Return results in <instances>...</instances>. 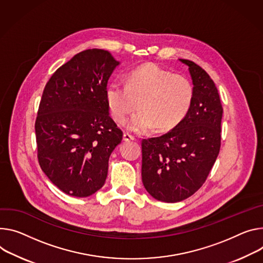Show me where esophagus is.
Returning a JSON list of instances; mask_svg holds the SVG:
<instances>
[{"instance_id":"34e87169","label":"esophagus","mask_w":263,"mask_h":263,"mask_svg":"<svg viewBox=\"0 0 263 263\" xmlns=\"http://www.w3.org/2000/svg\"><path fill=\"white\" fill-rule=\"evenodd\" d=\"M134 139H135V136L132 135V134H130L129 132H125V133H124V140L129 141V140H134Z\"/></svg>"}]
</instances>
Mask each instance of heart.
I'll use <instances>...</instances> for the list:
<instances>
[{
	"label": "heart",
	"mask_w": 263,
	"mask_h": 263,
	"mask_svg": "<svg viewBox=\"0 0 263 263\" xmlns=\"http://www.w3.org/2000/svg\"><path fill=\"white\" fill-rule=\"evenodd\" d=\"M193 100L192 83L156 64L130 71L126 85L114 81L106 88L108 108L116 123L125 124L137 107L140 109L129 122V128L135 132L154 127L159 132L172 130L183 121Z\"/></svg>",
	"instance_id": "1"
}]
</instances>
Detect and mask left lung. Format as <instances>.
<instances>
[{"mask_svg": "<svg viewBox=\"0 0 263 263\" xmlns=\"http://www.w3.org/2000/svg\"><path fill=\"white\" fill-rule=\"evenodd\" d=\"M194 100L183 121L158 137L141 140V178L155 199L178 202L202 186L221 145L222 106L205 71L189 60Z\"/></svg>", "mask_w": 263, "mask_h": 263, "instance_id": "obj_1", "label": "left lung"}]
</instances>
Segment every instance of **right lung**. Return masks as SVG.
Segmentation results:
<instances>
[{"instance_id": "add662e5", "label": "right lung", "mask_w": 263, "mask_h": 263, "mask_svg": "<svg viewBox=\"0 0 263 263\" xmlns=\"http://www.w3.org/2000/svg\"><path fill=\"white\" fill-rule=\"evenodd\" d=\"M118 64L106 50H84L62 65L43 91L34 125L39 163L70 196L87 197L104 185L109 157L123 139L106 101Z\"/></svg>"}]
</instances>
